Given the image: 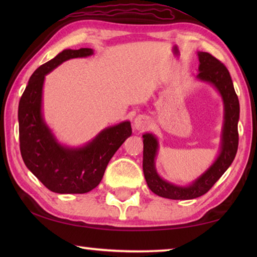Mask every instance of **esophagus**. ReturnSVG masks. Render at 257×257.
<instances>
[{
  "label": "esophagus",
  "instance_id": "34e87169",
  "mask_svg": "<svg viewBox=\"0 0 257 257\" xmlns=\"http://www.w3.org/2000/svg\"><path fill=\"white\" fill-rule=\"evenodd\" d=\"M150 118L147 115H137L134 120V127L136 128L139 132H143V130L146 129L150 125Z\"/></svg>",
  "mask_w": 257,
  "mask_h": 257
}]
</instances>
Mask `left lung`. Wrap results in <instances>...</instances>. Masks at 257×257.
Wrapping results in <instances>:
<instances>
[{
    "mask_svg": "<svg viewBox=\"0 0 257 257\" xmlns=\"http://www.w3.org/2000/svg\"><path fill=\"white\" fill-rule=\"evenodd\" d=\"M199 73L197 78L210 82L217 89L224 104V122L221 137L220 154L207 170L187 187L173 185L161 178L155 169L158 139L152 134L143 135V171L149 188L161 197L170 199H193L206 194L231 165L238 150L239 101L228 69L207 52H198Z\"/></svg>",
    "mask_w": 257,
    "mask_h": 257,
    "instance_id": "1",
    "label": "left lung"
}]
</instances>
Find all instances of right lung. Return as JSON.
Wrapping results in <instances>:
<instances>
[{
    "label": "right lung",
    "instance_id": "obj_1",
    "mask_svg": "<svg viewBox=\"0 0 257 257\" xmlns=\"http://www.w3.org/2000/svg\"><path fill=\"white\" fill-rule=\"evenodd\" d=\"M92 54V49L62 51L35 70L19 102V141L24 162L47 189L58 194H85L98 186L107 163L133 133L129 121H123L102 130L85 146L70 149L59 144L43 119L45 76L64 61Z\"/></svg>",
    "mask_w": 257,
    "mask_h": 257
}]
</instances>
